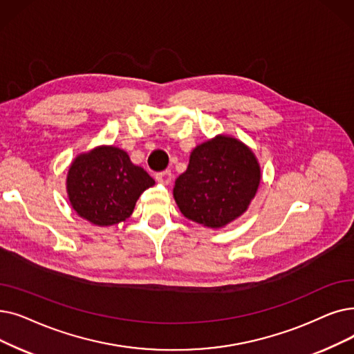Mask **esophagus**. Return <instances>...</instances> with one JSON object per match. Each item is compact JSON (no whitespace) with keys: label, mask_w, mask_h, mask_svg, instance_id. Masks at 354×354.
I'll list each match as a JSON object with an SVG mask.
<instances>
[{"label":"esophagus","mask_w":354,"mask_h":354,"mask_svg":"<svg viewBox=\"0 0 354 354\" xmlns=\"http://www.w3.org/2000/svg\"><path fill=\"white\" fill-rule=\"evenodd\" d=\"M156 180H158L159 183H163V185H169V183L172 182V174H171V171H163V172L156 174Z\"/></svg>","instance_id":"esophagus-1"}]
</instances>
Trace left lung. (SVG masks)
<instances>
[{
	"label": "left lung",
	"instance_id": "left-lung-1",
	"mask_svg": "<svg viewBox=\"0 0 354 354\" xmlns=\"http://www.w3.org/2000/svg\"><path fill=\"white\" fill-rule=\"evenodd\" d=\"M260 182L253 151L227 136L196 146L187 172L175 180L174 196L187 218L218 228L248 209Z\"/></svg>",
	"mask_w": 354,
	"mask_h": 354
}]
</instances>
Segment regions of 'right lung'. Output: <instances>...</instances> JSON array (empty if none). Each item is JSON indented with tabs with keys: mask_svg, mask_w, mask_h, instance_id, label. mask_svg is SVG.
Listing matches in <instances>:
<instances>
[{
	"mask_svg": "<svg viewBox=\"0 0 354 354\" xmlns=\"http://www.w3.org/2000/svg\"><path fill=\"white\" fill-rule=\"evenodd\" d=\"M155 185L143 167L131 163L117 147H97L76 158L66 188L73 209L95 225H113L129 218L139 196Z\"/></svg>",
	"mask_w": 354,
	"mask_h": 354,
	"instance_id": "right-lung-1",
	"label": "right lung"
}]
</instances>
